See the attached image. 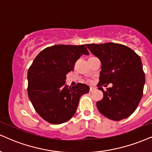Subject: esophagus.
Wrapping results in <instances>:
<instances>
[{
  "instance_id": "1",
  "label": "esophagus",
  "mask_w": 152,
  "mask_h": 152,
  "mask_svg": "<svg viewBox=\"0 0 152 152\" xmlns=\"http://www.w3.org/2000/svg\"><path fill=\"white\" fill-rule=\"evenodd\" d=\"M94 90H95V88H94V87H90V89H89L90 92H93Z\"/></svg>"
}]
</instances>
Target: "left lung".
Wrapping results in <instances>:
<instances>
[{"label":"left lung","instance_id":"8db88e82","mask_svg":"<svg viewBox=\"0 0 152 152\" xmlns=\"http://www.w3.org/2000/svg\"><path fill=\"white\" fill-rule=\"evenodd\" d=\"M86 46L102 63L97 87L104 97L96 102L97 108L113 121L127 118L136 110L143 95L145 74L141 58L133 50L123 44H89ZM109 83L113 87L104 91L102 87Z\"/></svg>","mask_w":152,"mask_h":152}]
</instances>
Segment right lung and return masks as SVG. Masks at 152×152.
Wrapping results in <instances>:
<instances>
[{"label":"right lung","instance_id":"add662e5","mask_svg":"<svg viewBox=\"0 0 152 152\" xmlns=\"http://www.w3.org/2000/svg\"><path fill=\"white\" fill-rule=\"evenodd\" d=\"M89 55L85 45H55L39 53L27 73V93L37 113L51 124L69 121L75 113L80 99L89 86L66 85V75L75 68L81 56Z\"/></svg>","mask_w":152,"mask_h":152}]
</instances>
